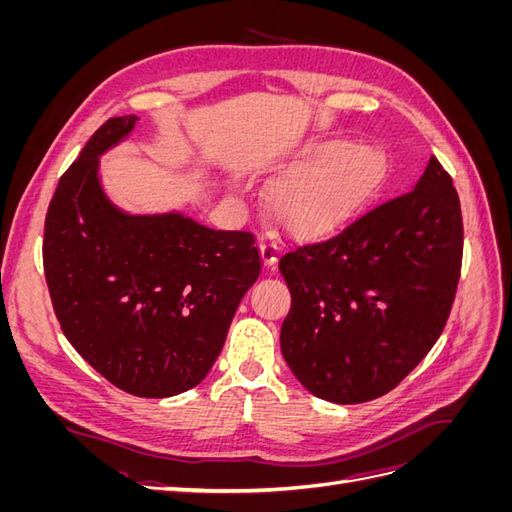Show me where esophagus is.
Masks as SVG:
<instances>
[{
  "mask_svg": "<svg viewBox=\"0 0 512 512\" xmlns=\"http://www.w3.org/2000/svg\"><path fill=\"white\" fill-rule=\"evenodd\" d=\"M258 245H260V256H262V262H265V267L267 269H275L277 256L282 254V247L277 245L273 239H269V237H260Z\"/></svg>",
  "mask_w": 512,
  "mask_h": 512,
  "instance_id": "1",
  "label": "esophagus"
}]
</instances>
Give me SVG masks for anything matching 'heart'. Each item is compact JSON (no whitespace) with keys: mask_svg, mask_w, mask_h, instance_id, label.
<instances>
[{"mask_svg":"<svg viewBox=\"0 0 512 512\" xmlns=\"http://www.w3.org/2000/svg\"><path fill=\"white\" fill-rule=\"evenodd\" d=\"M290 175L269 190V211L299 235H324L342 226L376 192L384 175L380 151L344 141L305 145L288 164Z\"/></svg>","mask_w":512,"mask_h":512,"instance_id":"1","label":"heart"}]
</instances>
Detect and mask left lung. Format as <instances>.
<instances>
[{
	"label": "left lung",
	"instance_id": "left-lung-1",
	"mask_svg": "<svg viewBox=\"0 0 512 512\" xmlns=\"http://www.w3.org/2000/svg\"><path fill=\"white\" fill-rule=\"evenodd\" d=\"M461 254L459 196L431 156L412 192L280 258L292 297L280 344L292 374L333 404L395 389L438 342Z\"/></svg>",
	"mask_w": 512,
	"mask_h": 512
}]
</instances>
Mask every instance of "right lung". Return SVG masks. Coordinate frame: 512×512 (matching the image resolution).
Wrapping results in <instances>:
<instances>
[{"mask_svg":"<svg viewBox=\"0 0 512 512\" xmlns=\"http://www.w3.org/2000/svg\"><path fill=\"white\" fill-rule=\"evenodd\" d=\"M136 121L102 123L61 175L44 220V275L61 331L98 374L136 397H173L209 374L260 254L252 232L175 211L130 215L108 200L98 158Z\"/></svg>","mask_w":512,"mask_h":512,"instance_id":"1","label":"right lung"}]
</instances>
